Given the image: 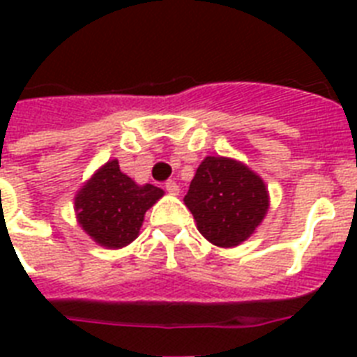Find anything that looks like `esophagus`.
<instances>
[{"label": "esophagus", "instance_id": "34e87169", "mask_svg": "<svg viewBox=\"0 0 357 357\" xmlns=\"http://www.w3.org/2000/svg\"><path fill=\"white\" fill-rule=\"evenodd\" d=\"M165 190H167L169 194H172V196H178L179 185L176 183V181H167V183H165Z\"/></svg>", "mask_w": 357, "mask_h": 357}]
</instances>
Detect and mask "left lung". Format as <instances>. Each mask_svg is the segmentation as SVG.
<instances>
[{
    "label": "left lung",
    "mask_w": 357,
    "mask_h": 357,
    "mask_svg": "<svg viewBox=\"0 0 357 357\" xmlns=\"http://www.w3.org/2000/svg\"><path fill=\"white\" fill-rule=\"evenodd\" d=\"M197 230L211 243L229 248L243 243L268 211L263 179L241 161L206 155L185 196Z\"/></svg>",
    "instance_id": "left-lung-1"
}]
</instances>
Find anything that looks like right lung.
<instances>
[{
  "instance_id": "1",
  "label": "right lung",
  "mask_w": 357,
  "mask_h": 357,
  "mask_svg": "<svg viewBox=\"0 0 357 357\" xmlns=\"http://www.w3.org/2000/svg\"><path fill=\"white\" fill-rule=\"evenodd\" d=\"M163 196L154 185H137L119 170L118 160L105 163L74 199L77 223L96 243L121 248L139 234L145 212Z\"/></svg>"
}]
</instances>
